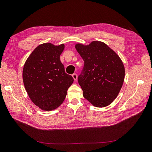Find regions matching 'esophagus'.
<instances>
[{
  "label": "esophagus",
  "mask_w": 152,
  "mask_h": 152,
  "mask_svg": "<svg viewBox=\"0 0 152 152\" xmlns=\"http://www.w3.org/2000/svg\"><path fill=\"white\" fill-rule=\"evenodd\" d=\"M72 77H73V78H74V80H75V81H76V80H77V75L76 73H74V74H72Z\"/></svg>",
  "instance_id": "esophagus-1"
}]
</instances>
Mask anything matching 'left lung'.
<instances>
[{"instance_id":"obj_1","label":"left lung","mask_w":152,"mask_h":152,"mask_svg":"<svg viewBox=\"0 0 152 152\" xmlns=\"http://www.w3.org/2000/svg\"><path fill=\"white\" fill-rule=\"evenodd\" d=\"M75 48L84 61L77 77L84 98L97 107H104L115 99L124 79L121 60L104 43L94 41Z\"/></svg>"}]
</instances>
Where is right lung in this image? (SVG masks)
<instances>
[{"label":"right lung","instance_id":"obj_1","mask_svg":"<svg viewBox=\"0 0 152 152\" xmlns=\"http://www.w3.org/2000/svg\"><path fill=\"white\" fill-rule=\"evenodd\" d=\"M64 45L45 43L34 49L23 69V81L29 97L41 109L52 110L63 103L74 81L60 61Z\"/></svg>","mask_w":152,"mask_h":152}]
</instances>
